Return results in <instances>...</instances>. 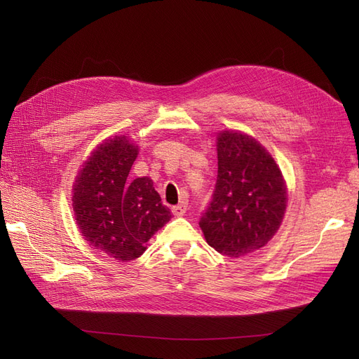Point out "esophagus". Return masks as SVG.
<instances>
[{
  "label": "esophagus",
  "instance_id": "obj_1",
  "mask_svg": "<svg viewBox=\"0 0 359 359\" xmlns=\"http://www.w3.org/2000/svg\"><path fill=\"white\" fill-rule=\"evenodd\" d=\"M186 211H187V203H186V202H182V203H180V205L172 206V214L177 215V217L184 215V214H186Z\"/></svg>",
  "mask_w": 359,
  "mask_h": 359
}]
</instances>
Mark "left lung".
<instances>
[{
	"label": "left lung",
	"mask_w": 359,
	"mask_h": 359,
	"mask_svg": "<svg viewBox=\"0 0 359 359\" xmlns=\"http://www.w3.org/2000/svg\"><path fill=\"white\" fill-rule=\"evenodd\" d=\"M217 158L215 189L199 226L217 252L240 257L262 248L278 231L286 186L274 158L247 135L220 133Z\"/></svg>",
	"instance_id": "1"
}]
</instances>
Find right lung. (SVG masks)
Segmentation results:
<instances>
[{"instance_id":"add662e5","label":"right lung","mask_w":359,"mask_h":359,"mask_svg":"<svg viewBox=\"0 0 359 359\" xmlns=\"http://www.w3.org/2000/svg\"><path fill=\"white\" fill-rule=\"evenodd\" d=\"M137 148L126 136L106 140L85 161L73 187V210L85 240L127 262L170 220L149 178L128 180Z\"/></svg>"}]
</instances>
